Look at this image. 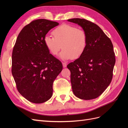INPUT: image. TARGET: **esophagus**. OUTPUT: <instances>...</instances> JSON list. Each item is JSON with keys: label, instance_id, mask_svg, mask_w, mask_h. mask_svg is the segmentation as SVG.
Masks as SVG:
<instances>
[{"label": "esophagus", "instance_id": "obj_1", "mask_svg": "<svg viewBox=\"0 0 128 128\" xmlns=\"http://www.w3.org/2000/svg\"><path fill=\"white\" fill-rule=\"evenodd\" d=\"M62 66H63V67H64V68L66 67V66H67V64L65 63V62H62Z\"/></svg>", "mask_w": 128, "mask_h": 128}]
</instances>
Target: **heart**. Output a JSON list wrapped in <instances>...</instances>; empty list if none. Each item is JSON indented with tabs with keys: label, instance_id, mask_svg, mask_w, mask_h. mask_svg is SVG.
Here are the masks:
<instances>
[{
	"label": "heart",
	"instance_id": "obj_1",
	"mask_svg": "<svg viewBox=\"0 0 128 128\" xmlns=\"http://www.w3.org/2000/svg\"><path fill=\"white\" fill-rule=\"evenodd\" d=\"M54 37L46 36L44 42L46 47L54 56L63 49L60 56L64 60L77 59L83 55L88 45V34L78 27L63 24L52 32Z\"/></svg>",
	"mask_w": 128,
	"mask_h": 128
}]
</instances>
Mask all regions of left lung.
<instances>
[{"mask_svg":"<svg viewBox=\"0 0 128 128\" xmlns=\"http://www.w3.org/2000/svg\"><path fill=\"white\" fill-rule=\"evenodd\" d=\"M68 21L78 24L88 34L86 48L82 56L67 65L70 71L72 92L77 97H98L110 84L115 63L113 45L100 27L84 18Z\"/></svg>","mask_w":128,"mask_h":128,"instance_id":"8db88e82","label":"left lung"}]
</instances>
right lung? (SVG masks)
I'll use <instances>...</instances> for the list:
<instances>
[{
	"mask_svg": "<svg viewBox=\"0 0 128 128\" xmlns=\"http://www.w3.org/2000/svg\"><path fill=\"white\" fill-rule=\"evenodd\" d=\"M46 19L31 22L22 29L14 46L12 73L18 92L28 101L40 104L53 94V84L62 64L44 44L46 34L59 25Z\"/></svg>",
	"mask_w": 128,
	"mask_h": 128,
	"instance_id": "1",
	"label": "right lung"
}]
</instances>
